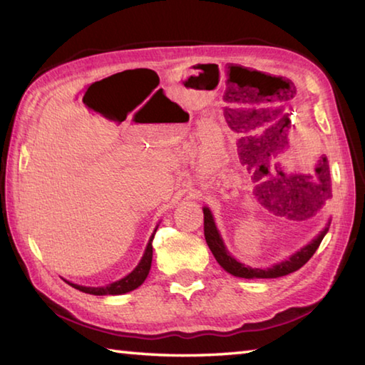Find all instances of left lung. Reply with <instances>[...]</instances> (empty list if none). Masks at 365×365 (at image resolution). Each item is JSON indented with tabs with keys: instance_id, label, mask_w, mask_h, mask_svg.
Masks as SVG:
<instances>
[{
	"instance_id": "left-lung-1",
	"label": "left lung",
	"mask_w": 365,
	"mask_h": 365,
	"mask_svg": "<svg viewBox=\"0 0 365 365\" xmlns=\"http://www.w3.org/2000/svg\"><path fill=\"white\" fill-rule=\"evenodd\" d=\"M279 111H281V123L284 125H287L289 118L286 115H282L284 108H279ZM258 148L262 147H257L255 145V150L252 151V153H254L252 158L262 156L260 150ZM269 190L271 193L264 195V197H262V200H264L263 201L264 207L269 209L271 212H276V214H279V210H282L281 209L282 201L286 202L287 193H292V191L294 193H300L302 200H307L308 202L319 201V204H324L332 197V185H330V170H329L327 158L321 156V160L317 161L316 172L313 175H304V174L286 175L281 170L279 177H277L274 182H271ZM279 200L282 201L281 203L279 202ZM202 210H204L205 242H207L209 249L212 250V254H214L215 260L225 271H228L230 274L237 276V277H246V279H250V277H281V276L294 273L297 269H300L303 264L314 255L316 249L319 247V244L322 241V237L326 236V233L329 231V227L324 228V231H321V235L317 236L313 242H309L308 246H304L300 252H297V254H294L286 262L277 263L274 267L267 268V269L250 268V267H246V264L240 263L236 258H233L228 254V250L225 249V244L222 241L220 235H218L210 210L207 207H204Z\"/></svg>"
}]
</instances>
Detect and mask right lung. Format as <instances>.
Listing matches in <instances>:
<instances>
[{"mask_svg": "<svg viewBox=\"0 0 365 365\" xmlns=\"http://www.w3.org/2000/svg\"><path fill=\"white\" fill-rule=\"evenodd\" d=\"M155 233H156V230H155ZM155 233L150 237V242H148L147 249H145V254L142 257L140 263L137 264L135 269L132 271V273L123 277V279L111 282L105 287H84V286H78V284H71V282H68V284L71 287H75L78 290H81V292L91 294V295H121L125 292H130V290L137 289L138 286H142L143 281L147 279L150 268H151V258H153V244L151 242H153Z\"/></svg>", "mask_w": 365, "mask_h": 365, "instance_id": "right-lung-1", "label": "right lung"}]
</instances>
